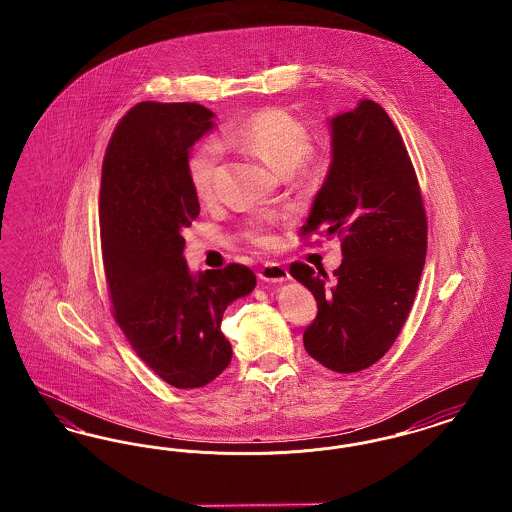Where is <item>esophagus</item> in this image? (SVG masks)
<instances>
[{
    "label": "esophagus",
    "mask_w": 512,
    "mask_h": 512,
    "mask_svg": "<svg viewBox=\"0 0 512 512\" xmlns=\"http://www.w3.org/2000/svg\"><path fill=\"white\" fill-rule=\"evenodd\" d=\"M288 276H290L288 268L280 263H265L259 270V278L265 282H272V284L284 282V280H288Z\"/></svg>",
    "instance_id": "34e87169"
}]
</instances>
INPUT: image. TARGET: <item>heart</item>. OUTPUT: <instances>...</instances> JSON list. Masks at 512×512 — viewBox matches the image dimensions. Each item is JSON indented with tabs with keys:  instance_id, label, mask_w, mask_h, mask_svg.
Here are the masks:
<instances>
[{
	"instance_id": "1",
	"label": "heart",
	"mask_w": 512,
	"mask_h": 512,
	"mask_svg": "<svg viewBox=\"0 0 512 512\" xmlns=\"http://www.w3.org/2000/svg\"><path fill=\"white\" fill-rule=\"evenodd\" d=\"M311 130L305 122L293 117L292 113L276 107L261 109L249 115L230 130L224 132V146L240 147L259 159H263L268 167L280 174H290L293 169L309 171L315 163L311 151ZM220 147L213 142H203L195 146L186 159V174L190 186L201 201H211L217 190V172L220 165ZM276 217L265 215L251 220L247 224L245 236L257 245L272 244L270 224Z\"/></svg>"
}]
</instances>
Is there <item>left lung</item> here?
Returning a JSON list of instances; mask_svg holds the SVG:
<instances>
[{
  "label": "left lung",
  "mask_w": 512,
  "mask_h": 512,
  "mask_svg": "<svg viewBox=\"0 0 512 512\" xmlns=\"http://www.w3.org/2000/svg\"><path fill=\"white\" fill-rule=\"evenodd\" d=\"M330 124L332 165L299 234L338 236L343 259L332 280L305 263L290 274L317 299L307 353L349 374L380 361L409 317L428 220L407 147L378 103L363 99Z\"/></svg>",
  "instance_id": "8db88e82"
}]
</instances>
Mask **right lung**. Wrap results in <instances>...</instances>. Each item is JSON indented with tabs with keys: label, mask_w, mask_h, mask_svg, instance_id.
<instances>
[{
	"label": "right lung",
	"mask_w": 512,
	"mask_h": 512,
	"mask_svg": "<svg viewBox=\"0 0 512 512\" xmlns=\"http://www.w3.org/2000/svg\"><path fill=\"white\" fill-rule=\"evenodd\" d=\"M199 103L134 105L101 167L99 232L113 317L136 355L178 390L203 388L230 365L226 307L249 292L251 268L230 263L194 276L182 230L199 215L186 159L213 128Z\"/></svg>",
	"instance_id": "obj_1"
}]
</instances>
